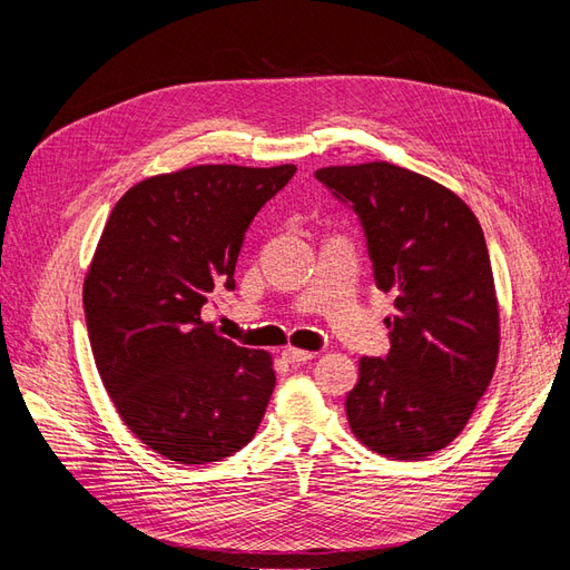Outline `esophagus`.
<instances>
[{
  "label": "esophagus",
  "instance_id": "obj_1",
  "mask_svg": "<svg viewBox=\"0 0 570 570\" xmlns=\"http://www.w3.org/2000/svg\"><path fill=\"white\" fill-rule=\"evenodd\" d=\"M314 356H316L314 352H306V350H295V347L283 350V358L287 364H306V361H312Z\"/></svg>",
  "mask_w": 570,
  "mask_h": 570
}]
</instances>
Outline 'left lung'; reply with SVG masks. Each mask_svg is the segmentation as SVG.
I'll list each match as a JSON object with an SVG mask.
<instances>
[{"instance_id": "left-lung-1", "label": "left lung", "mask_w": 570, "mask_h": 570, "mask_svg": "<svg viewBox=\"0 0 570 570\" xmlns=\"http://www.w3.org/2000/svg\"><path fill=\"white\" fill-rule=\"evenodd\" d=\"M366 235L375 285L394 292L390 352L358 361L352 433L392 459L450 444L485 394L499 354V306L485 235L452 189L387 161L318 168Z\"/></svg>"}]
</instances>
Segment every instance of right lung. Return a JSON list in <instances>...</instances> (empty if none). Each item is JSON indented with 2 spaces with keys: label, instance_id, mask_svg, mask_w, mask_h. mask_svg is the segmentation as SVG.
Instances as JSON below:
<instances>
[{
  "label": "right lung",
  "instance_id": "add662e5",
  "mask_svg": "<svg viewBox=\"0 0 570 570\" xmlns=\"http://www.w3.org/2000/svg\"><path fill=\"white\" fill-rule=\"evenodd\" d=\"M297 166H193L132 185L99 237L82 285L95 364L116 411L149 450L220 461L254 438L275 387L271 354L202 321L235 289L249 223Z\"/></svg>",
  "mask_w": 570,
  "mask_h": 570
}]
</instances>
